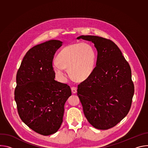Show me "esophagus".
Segmentation results:
<instances>
[{
	"label": "esophagus",
	"mask_w": 148,
	"mask_h": 148,
	"mask_svg": "<svg viewBox=\"0 0 148 148\" xmlns=\"http://www.w3.org/2000/svg\"><path fill=\"white\" fill-rule=\"evenodd\" d=\"M77 88L76 87H71V91L73 94H75L77 92Z\"/></svg>",
	"instance_id": "1"
}]
</instances>
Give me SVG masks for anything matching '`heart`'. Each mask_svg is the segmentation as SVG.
Listing matches in <instances>:
<instances>
[{
  "label": "heart",
  "mask_w": 148,
  "mask_h": 148,
  "mask_svg": "<svg viewBox=\"0 0 148 148\" xmlns=\"http://www.w3.org/2000/svg\"><path fill=\"white\" fill-rule=\"evenodd\" d=\"M96 62V53L92 46L86 43L70 45L63 49L54 62V71L64 80L68 76L66 69L77 80H84L92 73Z\"/></svg>",
  "instance_id": "heart-1"
}]
</instances>
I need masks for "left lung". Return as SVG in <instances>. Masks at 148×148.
<instances>
[{
  "label": "left lung",
  "instance_id": "8db88e82",
  "mask_svg": "<svg viewBox=\"0 0 148 148\" xmlns=\"http://www.w3.org/2000/svg\"><path fill=\"white\" fill-rule=\"evenodd\" d=\"M77 38L92 41L97 50L95 67L78 86L84 114L94 128L110 129L127 115L131 107L134 84L130 66L112 40L96 36Z\"/></svg>",
  "mask_w": 148,
  "mask_h": 148
}]
</instances>
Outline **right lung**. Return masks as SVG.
<instances>
[{"label": "right lung", "mask_w": 148, "mask_h": 148, "mask_svg": "<svg viewBox=\"0 0 148 148\" xmlns=\"http://www.w3.org/2000/svg\"><path fill=\"white\" fill-rule=\"evenodd\" d=\"M62 43L51 40L30 49L16 74L14 99L18 115L30 129L45 136L60 128L64 104L71 95L69 86L54 79L53 61Z\"/></svg>", "instance_id": "add662e5"}]
</instances>
